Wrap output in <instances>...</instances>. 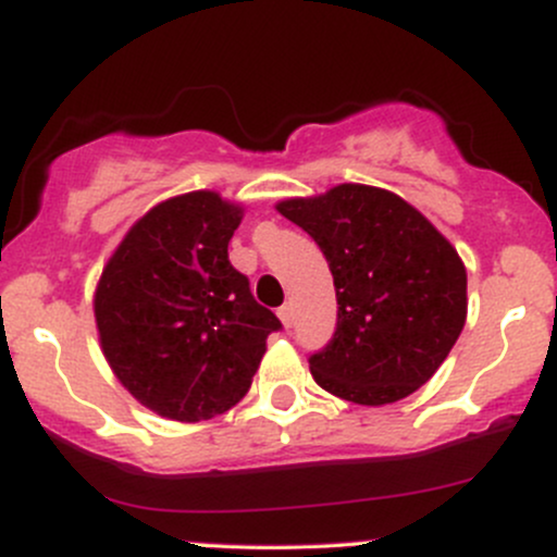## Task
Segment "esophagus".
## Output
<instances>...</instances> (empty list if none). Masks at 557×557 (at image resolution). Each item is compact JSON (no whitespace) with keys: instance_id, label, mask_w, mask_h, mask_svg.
<instances>
[{"instance_id":"34e87169","label":"esophagus","mask_w":557,"mask_h":557,"mask_svg":"<svg viewBox=\"0 0 557 557\" xmlns=\"http://www.w3.org/2000/svg\"><path fill=\"white\" fill-rule=\"evenodd\" d=\"M277 317H280V322H283L287 330L293 327V309H290V306H287V304H285V306H280V309H277Z\"/></svg>"}]
</instances>
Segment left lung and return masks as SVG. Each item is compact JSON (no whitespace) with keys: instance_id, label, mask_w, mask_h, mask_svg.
<instances>
[{"instance_id":"obj_1","label":"left lung","mask_w":557,"mask_h":557,"mask_svg":"<svg viewBox=\"0 0 557 557\" xmlns=\"http://www.w3.org/2000/svg\"><path fill=\"white\" fill-rule=\"evenodd\" d=\"M277 212L314 238L335 280V335L309 356L317 385L359 406L424 385L466 324L456 248L411 203L374 185L287 198Z\"/></svg>"}]
</instances>
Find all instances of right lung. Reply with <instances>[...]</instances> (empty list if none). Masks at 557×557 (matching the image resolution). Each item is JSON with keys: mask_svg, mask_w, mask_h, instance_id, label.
Listing matches in <instances>:
<instances>
[{"mask_svg": "<svg viewBox=\"0 0 557 557\" xmlns=\"http://www.w3.org/2000/svg\"><path fill=\"white\" fill-rule=\"evenodd\" d=\"M240 216L214 190L168 198L127 230L101 272V350L127 393L164 419L230 411L283 327L227 259Z\"/></svg>", "mask_w": 557, "mask_h": 557, "instance_id": "obj_1", "label": "right lung"}]
</instances>
